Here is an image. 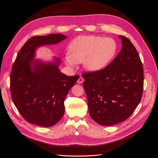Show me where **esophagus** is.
I'll return each instance as SVG.
<instances>
[{"label": "esophagus", "instance_id": "esophagus-1", "mask_svg": "<svg viewBox=\"0 0 158 158\" xmlns=\"http://www.w3.org/2000/svg\"><path fill=\"white\" fill-rule=\"evenodd\" d=\"M84 78H82V77H80L79 78H78V80H77V82L78 83V84H82V83H83V82H84Z\"/></svg>", "mask_w": 158, "mask_h": 158}]
</instances>
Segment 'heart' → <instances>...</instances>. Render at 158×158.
<instances>
[{"mask_svg": "<svg viewBox=\"0 0 158 158\" xmlns=\"http://www.w3.org/2000/svg\"><path fill=\"white\" fill-rule=\"evenodd\" d=\"M68 50L64 60L69 66L74 67L83 62L85 69L97 72L106 68L114 58L117 44L111 37L83 35L72 41Z\"/></svg>", "mask_w": 158, "mask_h": 158, "instance_id": "1", "label": "heart"}]
</instances>
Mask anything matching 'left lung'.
<instances>
[{"instance_id":"8db88e82","label":"left lung","mask_w":158,"mask_h":158,"mask_svg":"<svg viewBox=\"0 0 158 158\" xmlns=\"http://www.w3.org/2000/svg\"><path fill=\"white\" fill-rule=\"evenodd\" d=\"M119 37L121 51L111 63L101 70L82 74L89 115L103 126L127 120L139 104L144 88L140 56L127 37Z\"/></svg>"}]
</instances>
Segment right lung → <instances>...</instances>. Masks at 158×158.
<instances>
[{
	"label": "right lung",
	"mask_w": 158,
	"mask_h": 158,
	"mask_svg": "<svg viewBox=\"0 0 158 158\" xmlns=\"http://www.w3.org/2000/svg\"><path fill=\"white\" fill-rule=\"evenodd\" d=\"M66 37L60 33L32 37L17 55L10 74V93L18 111L28 123L49 127L63 116L65 98L79 76L60 73L57 57L49 63L33 59L37 47L59 44Z\"/></svg>",
	"instance_id": "right-lung-1"
}]
</instances>
